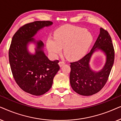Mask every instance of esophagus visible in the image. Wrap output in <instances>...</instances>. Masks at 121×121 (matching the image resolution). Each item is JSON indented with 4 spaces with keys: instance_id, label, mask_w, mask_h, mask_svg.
I'll use <instances>...</instances> for the list:
<instances>
[{
    "instance_id": "esophagus-1",
    "label": "esophagus",
    "mask_w": 121,
    "mask_h": 121,
    "mask_svg": "<svg viewBox=\"0 0 121 121\" xmlns=\"http://www.w3.org/2000/svg\"><path fill=\"white\" fill-rule=\"evenodd\" d=\"M64 64H65V62H63V61H60V62H59V65L60 67H62V66H63Z\"/></svg>"
}]
</instances>
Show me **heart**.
Returning a JSON list of instances; mask_svg holds the SVG:
<instances>
[{"label":"heart","mask_w":121,"mask_h":121,"mask_svg":"<svg viewBox=\"0 0 121 121\" xmlns=\"http://www.w3.org/2000/svg\"><path fill=\"white\" fill-rule=\"evenodd\" d=\"M92 42V37L84 28L67 26L59 29L55 37L49 36L47 47L53 57L60 54L64 48V53L70 60H76L85 55Z\"/></svg>","instance_id":"b5f03b06"}]
</instances>
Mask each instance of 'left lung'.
I'll return each instance as SVG.
<instances>
[{
    "label": "left lung",
    "mask_w": 121,
    "mask_h": 121,
    "mask_svg": "<svg viewBox=\"0 0 121 121\" xmlns=\"http://www.w3.org/2000/svg\"><path fill=\"white\" fill-rule=\"evenodd\" d=\"M101 50L106 56V63L99 72L92 70L90 61L93 53ZM115 51L108 32L100 28V34L90 52L82 58L70 63V83L74 91L82 96H91L101 90L106 83L113 66Z\"/></svg>",
    "instance_id": "8db88e82"
}]
</instances>
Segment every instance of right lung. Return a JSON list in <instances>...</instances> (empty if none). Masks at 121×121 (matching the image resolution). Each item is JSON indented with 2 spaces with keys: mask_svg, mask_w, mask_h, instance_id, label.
I'll return each mask as SVG.
<instances>
[{
  "mask_svg": "<svg viewBox=\"0 0 121 121\" xmlns=\"http://www.w3.org/2000/svg\"><path fill=\"white\" fill-rule=\"evenodd\" d=\"M52 24L49 21L25 24L13 36L10 46L9 59L13 77L22 90L33 95L40 96L47 92L60 69L59 60H49L43 50V43L34 38L39 30ZM30 43L36 44L34 54L28 50Z\"/></svg>",
  "mask_w": 121,
  "mask_h": 121,
  "instance_id": "right-lung-1",
  "label": "right lung"
}]
</instances>
